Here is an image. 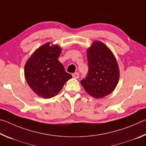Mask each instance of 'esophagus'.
<instances>
[{
	"mask_svg": "<svg viewBox=\"0 0 146 146\" xmlns=\"http://www.w3.org/2000/svg\"><path fill=\"white\" fill-rule=\"evenodd\" d=\"M72 76H73V78H79V73H77V72H76V73H73V75H72Z\"/></svg>",
	"mask_w": 146,
	"mask_h": 146,
	"instance_id": "esophagus-1",
	"label": "esophagus"
}]
</instances>
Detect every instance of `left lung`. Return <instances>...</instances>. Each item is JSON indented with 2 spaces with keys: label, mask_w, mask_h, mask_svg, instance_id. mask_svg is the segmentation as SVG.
<instances>
[{
  "label": "left lung",
  "mask_w": 146,
  "mask_h": 146,
  "mask_svg": "<svg viewBox=\"0 0 146 146\" xmlns=\"http://www.w3.org/2000/svg\"><path fill=\"white\" fill-rule=\"evenodd\" d=\"M88 73L80 81L89 95L102 98L114 91L118 83L120 71L115 55L102 42L95 41L87 50Z\"/></svg>",
  "instance_id": "obj_1"
}]
</instances>
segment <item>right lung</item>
I'll return each mask as SVG.
<instances>
[{"label":"right lung","instance_id":"1","mask_svg":"<svg viewBox=\"0 0 146 146\" xmlns=\"http://www.w3.org/2000/svg\"><path fill=\"white\" fill-rule=\"evenodd\" d=\"M62 48L47 42L34 51L24 66L27 83L34 93L43 98H50L60 92L72 78L58 61Z\"/></svg>","mask_w":146,"mask_h":146}]
</instances>
